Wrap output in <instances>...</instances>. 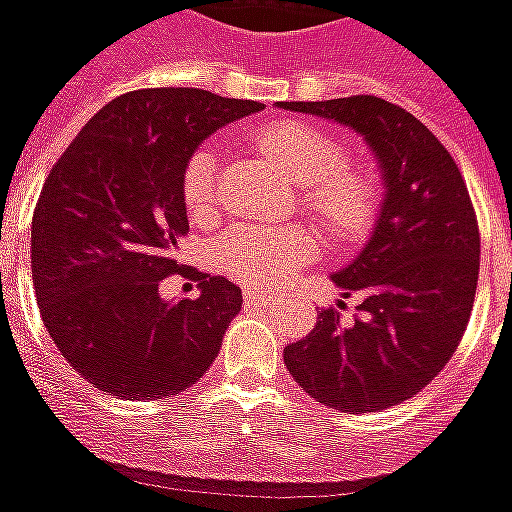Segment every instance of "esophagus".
<instances>
[{
	"label": "esophagus",
	"mask_w": 512,
	"mask_h": 512,
	"mask_svg": "<svg viewBox=\"0 0 512 512\" xmlns=\"http://www.w3.org/2000/svg\"><path fill=\"white\" fill-rule=\"evenodd\" d=\"M275 297V292H270V289H248L245 292V300L248 302H267Z\"/></svg>",
	"instance_id": "esophagus-1"
}]
</instances>
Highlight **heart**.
<instances>
[{"mask_svg": "<svg viewBox=\"0 0 512 512\" xmlns=\"http://www.w3.org/2000/svg\"><path fill=\"white\" fill-rule=\"evenodd\" d=\"M264 155L302 185V207L338 242L365 237L376 220L379 182L363 163L346 158V147L330 130L305 119H283L259 130ZM220 152L201 144L182 169V201L193 218H210L218 207ZM319 251L308 229L234 226L218 240V261L231 278L251 286H275Z\"/></svg>", "mask_w": 512, "mask_h": 512, "instance_id": "b5f03b06", "label": "heart"}]
</instances>
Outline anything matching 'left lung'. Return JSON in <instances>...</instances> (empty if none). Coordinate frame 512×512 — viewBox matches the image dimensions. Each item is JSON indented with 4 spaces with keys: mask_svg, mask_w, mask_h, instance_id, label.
Instances as JSON below:
<instances>
[{
    "mask_svg": "<svg viewBox=\"0 0 512 512\" xmlns=\"http://www.w3.org/2000/svg\"><path fill=\"white\" fill-rule=\"evenodd\" d=\"M341 122L365 138L384 182L376 226L352 264L333 275L360 294L357 316H316L283 363L305 393L330 409L376 412L412 398L458 349L475 302L480 231L461 171L442 141L406 108L374 95L278 103Z\"/></svg>",
    "mask_w": 512,
    "mask_h": 512,
    "instance_id": "1",
    "label": "left lung"
}]
</instances>
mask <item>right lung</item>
<instances>
[{
  "mask_svg": "<svg viewBox=\"0 0 512 512\" xmlns=\"http://www.w3.org/2000/svg\"><path fill=\"white\" fill-rule=\"evenodd\" d=\"M256 100L207 89H136L100 108L54 163L32 218V283L51 341L78 376L125 401L188 390L240 313V286L201 275L169 302L188 234L182 169L193 149Z\"/></svg>",
  "mask_w": 512,
  "mask_h": 512,
  "instance_id": "obj_1",
  "label": "right lung"
}]
</instances>
